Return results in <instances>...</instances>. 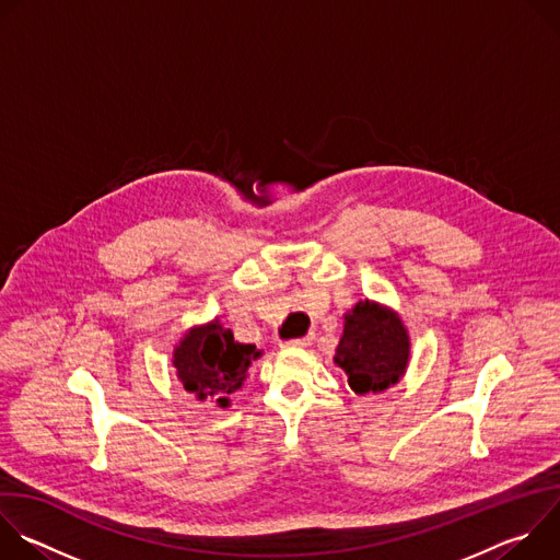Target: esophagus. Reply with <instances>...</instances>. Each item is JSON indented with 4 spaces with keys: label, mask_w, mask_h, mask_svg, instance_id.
Listing matches in <instances>:
<instances>
[{
    "label": "esophagus",
    "mask_w": 560,
    "mask_h": 560,
    "mask_svg": "<svg viewBox=\"0 0 560 560\" xmlns=\"http://www.w3.org/2000/svg\"><path fill=\"white\" fill-rule=\"evenodd\" d=\"M312 343V337H301V339H290L285 348H307Z\"/></svg>",
    "instance_id": "esophagus-1"
}]
</instances>
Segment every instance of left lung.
<instances>
[{
	"mask_svg": "<svg viewBox=\"0 0 560 560\" xmlns=\"http://www.w3.org/2000/svg\"><path fill=\"white\" fill-rule=\"evenodd\" d=\"M412 357L401 314L378 301H359L343 314V335L335 365L354 394H378L406 376Z\"/></svg>",
	"mask_w": 560,
	"mask_h": 560,
	"instance_id": "1",
	"label": "left lung"
}]
</instances>
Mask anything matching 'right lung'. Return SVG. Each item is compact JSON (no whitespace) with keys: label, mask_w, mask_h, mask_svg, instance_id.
Masks as SVG:
<instances>
[{"label":"right lung","mask_w":560,"mask_h":560,"mask_svg":"<svg viewBox=\"0 0 560 560\" xmlns=\"http://www.w3.org/2000/svg\"><path fill=\"white\" fill-rule=\"evenodd\" d=\"M264 352L253 343H238L219 318L192 326L173 350V368L197 401L230 408V394L242 389L248 368Z\"/></svg>","instance_id":"obj_1"}]
</instances>
